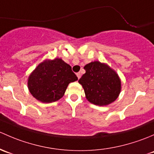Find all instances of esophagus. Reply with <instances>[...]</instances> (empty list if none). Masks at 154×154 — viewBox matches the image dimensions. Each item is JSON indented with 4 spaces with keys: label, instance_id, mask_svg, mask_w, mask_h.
<instances>
[{
    "label": "esophagus",
    "instance_id": "1",
    "mask_svg": "<svg viewBox=\"0 0 154 154\" xmlns=\"http://www.w3.org/2000/svg\"><path fill=\"white\" fill-rule=\"evenodd\" d=\"M76 75H77V77H78V79H80L81 78V75H82V74H81V72H77L76 73Z\"/></svg>",
    "mask_w": 154,
    "mask_h": 154
}]
</instances>
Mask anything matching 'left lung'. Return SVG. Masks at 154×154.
<instances>
[{
    "mask_svg": "<svg viewBox=\"0 0 154 154\" xmlns=\"http://www.w3.org/2000/svg\"><path fill=\"white\" fill-rule=\"evenodd\" d=\"M84 69L86 72L79 82L90 102L104 106L117 99L121 90V81L113 69L99 61L88 64Z\"/></svg>",
    "mask_w": 154,
    "mask_h": 154,
    "instance_id": "obj_1",
    "label": "left lung"
}]
</instances>
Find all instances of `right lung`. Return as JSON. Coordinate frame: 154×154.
Masks as SVG:
<instances>
[{"label": "right lung", "instance_id": "obj_1", "mask_svg": "<svg viewBox=\"0 0 154 154\" xmlns=\"http://www.w3.org/2000/svg\"><path fill=\"white\" fill-rule=\"evenodd\" d=\"M76 80L71 66L61 58H55L36 67L28 79V88L36 99L50 103L61 99L68 85Z\"/></svg>", "mask_w": 154, "mask_h": 154}]
</instances>
